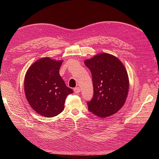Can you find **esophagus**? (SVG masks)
<instances>
[{
    "mask_svg": "<svg viewBox=\"0 0 159 159\" xmlns=\"http://www.w3.org/2000/svg\"><path fill=\"white\" fill-rule=\"evenodd\" d=\"M74 91L75 93H79L80 92V88L78 87H76V88H74Z\"/></svg>",
    "mask_w": 159,
    "mask_h": 159,
    "instance_id": "34e87169",
    "label": "esophagus"
}]
</instances>
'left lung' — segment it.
Returning a JSON list of instances; mask_svg holds the SVG:
<instances>
[{
    "mask_svg": "<svg viewBox=\"0 0 159 159\" xmlns=\"http://www.w3.org/2000/svg\"><path fill=\"white\" fill-rule=\"evenodd\" d=\"M91 72L93 96L88 103L90 111L105 118L116 113L124 105L129 92L127 71L122 62L107 53H101L85 60Z\"/></svg>",
    "mask_w": 159,
    "mask_h": 159,
    "instance_id": "left-lung-1",
    "label": "left lung"
}]
</instances>
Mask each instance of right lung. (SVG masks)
I'll return each mask as SVG.
<instances>
[{"label": "right lung", "instance_id": "add662e5", "mask_svg": "<svg viewBox=\"0 0 159 159\" xmlns=\"http://www.w3.org/2000/svg\"><path fill=\"white\" fill-rule=\"evenodd\" d=\"M63 60L42 57L28 69L25 78V93L28 103L36 113L46 117L60 114L66 98L73 90L67 87L60 75Z\"/></svg>", "mask_w": 159, "mask_h": 159}]
</instances>
